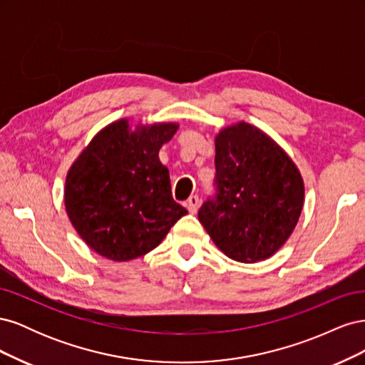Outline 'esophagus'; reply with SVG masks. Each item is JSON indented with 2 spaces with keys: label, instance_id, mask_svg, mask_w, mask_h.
Wrapping results in <instances>:
<instances>
[{
  "label": "esophagus",
  "instance_id": "34e87169",
  "mask_svg": "<svg viewBox=\"0 0 365 365\" xmlns=\"http://www.w3.org/2000/svg\"><path fill=\"white\" fill-rule=\"evenodd\" d=\"M197 207H200V197L193 195L189 197V201H187V210H189L190 213H196Z\"/></svg>",
  "mask_w": 365,
  "mask_h": 365
}]
</instances>
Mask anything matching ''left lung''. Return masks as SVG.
<instances>
[{"mask_svg":"<svg viewBox=\"0 0 365 365\" xmlns=\"http://www.w3.org/2000/svg\"><path fill=\"white\" fill-rule=\"evenodd\" d=\"M215 148L217 195L200 208V222L227 257L269 259L300 219L303 176L267 132L247 121L220 129Z\"/></svg>","mask_w":365,"mask_h":365,"instance_id":"obj_1","label":"left lung"}]
</instances>
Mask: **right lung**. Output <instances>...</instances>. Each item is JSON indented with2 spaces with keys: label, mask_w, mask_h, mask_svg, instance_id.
Instances as JSON below:
<instances>
[{
  "label": "right lung",
  "mask_w": 365,
  "mask_h": 365,
  "mask_svg": "<svg viewBox=\"0 0 365 365\" xmlns=\"http://www.w3.org/2000/svg\"><path fill=\"white\" fill-rule=\"evenodd\" d=\"M180 125H141L129 118L101 129L65 178L63 202L71 225L102 257L128 262L168 236L187 210L173 201L169 169L158 152Z\"/></svg>",
  "instance_id": "obj_1"
}]
</instances>
